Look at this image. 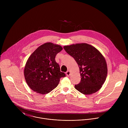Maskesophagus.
<instances>
[{"mask_svg":"<svg viewBox=\"0 0 128 128\" xmlns=\"http://www.w3.org/2000/svg\"><path fill=\"white\" fill-rule=\"evenodd\" d=\"M70 71H69V70H68V71L66 72V75H67L68 76H70Z\"/></svg>","mask_w":128,"mask_h":128,"instance_id":"esophagus-1","label":"esophagus"}]
</instances>
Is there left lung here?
Listing matches in <instances>:
<instances>
[{"instance_id": "1", "label": "left lung", "mask_w": 128, "mask_h": 128, "mask_svg": "<svg viewBox=\"0 0 128 128\" xmlns=\"http://www.w3.org/2000/svg\"><path fill=\"white\" fill-rule=\"evenodd\" d=\"M66 53L77 63L81 76L80 82L75 88L84 94L98 91L104 83L108 74L105 58L96 48L87 43L64 47Z\"/></svg>"}]
</instances>
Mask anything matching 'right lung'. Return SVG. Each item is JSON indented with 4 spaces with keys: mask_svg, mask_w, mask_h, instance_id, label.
Listing matches in <instances>:
<instances>
[{
    "mask_svg": "<svg viewBox=\"0 0 128 128\" xmlns=\"http://www.w3.org/2000/svg\"><path fill=\"white\" fill-rule=\"evenodd\" d=\"M62 50L60 45L48 42L40 46L30 56L24 67V75L34 91L42 94H48L57 87L60 78L66 76L55 60L56 56Z\"/></svg>",
    "mask_w": 128,
    "mask_h": 128,
    "instance_id": "1",
    "label": "right lung"
}]
</instances>
